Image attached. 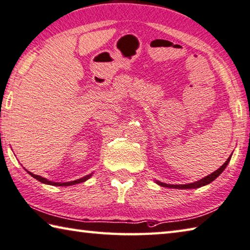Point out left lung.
<instances>
[{
	"label": "left lung",
	"instance_id": "1",
	"mask_svg": "<svg viewBox=\"0 0 250 250\" xmlns=\"http://www.w3.org/2000/svg\"><path fill=\"white\" fill-rule=\"evenodd\" d=\"M230 158H231V155L229 157V159L225 161L224 165H223L220 169H217L216 171H214L213 173L208 174V176H207L203 179H201V180H199V181L188 183V185H167V183H164V182H160V181H156V182L158 183L159 186L165 187V188H173V189H196V188H201L203 186H207V185H208V183H211L212 181L215 180V179L218 176H220V174L223 171H224V169L226 168V166L229 165Z\"/></svg>",
	"mask_w": 250,
	"mask_h": 250
}]
</instances>
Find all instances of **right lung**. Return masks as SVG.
<instances>
[{
  "instance_id": "1",
  "label": "right lung",
  "mask_w": 250,
  "mask_h": 250,
  "mask_svg": "<svg viewBox=\"0 0 250 250\" xmlns=\"http://www.w3.org/2000/svg\"><path fill=\"white\" fill-rule=\"evenodd\" d=\"M26 171H27V170H26ZM27 172H28L33 178H35V179H36V180H38V181H41L42 183H45V185H50V186H57V187H68V186L78 185V183H81V182L86 181L87 179H89V178L92 176V173H91V174H87V176H84L83 178L78 179V180L70 181V182H52V181L47 180L46 178H42V177H41V176H37V174H34V173L29 172V171H27Z\"/></svg>"
}]
</instances>
